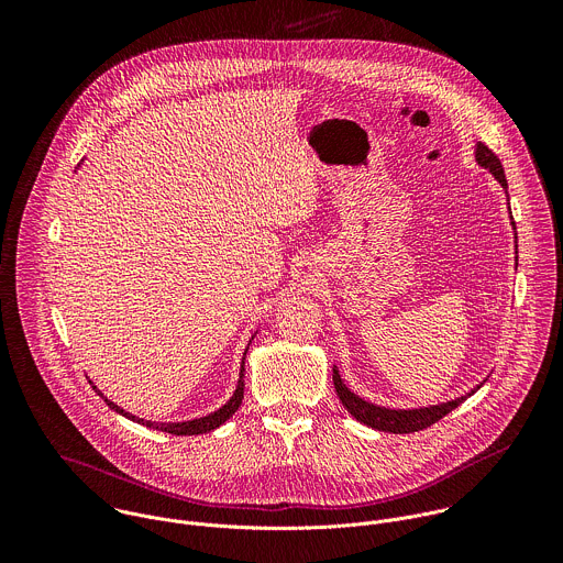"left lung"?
I'll return each instance as SVG.
<instances>
[{"mask_svg":"<svg viewBox=\"0 0 563 563\" xmlns=\"http://www.w3.org/2000/svg\"><path fill=\"white\" fill-rule=\"evenodd\" d=\"M474 159L476 163L488 169L497 183L506 189L508 194V180H506V174H504V167H501V159L493 153V148H488L484 142H476V148H474ZM515 224V222H512ZM334 387H336V394L341 398V404L347 408V412L365 423L367 428H374L378 432H391V434H410V432H419V430H426L430 428L432 423H437L439 419H443L445 415H450L454 408H459L463 400L467 396L474 394V389L467 394V396H461V398H454V400H448V404H441V406H430V408H419V410H389V408H380V406H374L369 404V400L356 396L341 378L339 369L334 367ZM481 387V385H478ZM476 387V389H478Z\"/></svg>","mask_w":563,"mask_h":563,"instance_id":"8db88e82","label":"left lung"}]
</instances>
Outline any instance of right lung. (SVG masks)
Wrapping results in <instances>:
<instances>
[{
	"instance_id": "obj_1",
	"label": "right lung",
	"mask_w": 563,
	"mask_h": 563,
	"mask_svg": "<svg viewBox=\"0 0 563 563\" xmlns=\"http://www.w3.org/2000/svg\"><path fill=\"white\" fill-rule=\"evenodd\" d=\"M252 339H254V336H252ZM245 356H247V352H245ZM245 356H243V363H240V378H238V385H235L233 396L227 400V404H224L220 410L211 412L209 417L194 419V421H183V423H155V421H144V419H140V417H133V415L124 412L120 406L113 404V400H109L96 385H93V389L107 400V406H109L111 410H115L118 415H122V417H126V419H131V421H135V423H142V426L153 428V430H159V432H169V434H176V437L205 434V432H211V430L220 428L229 417H233V412L240 408V404H243V391H245ZM89 383H91V380H89Z\"/></svg>"
}]
</instances>
